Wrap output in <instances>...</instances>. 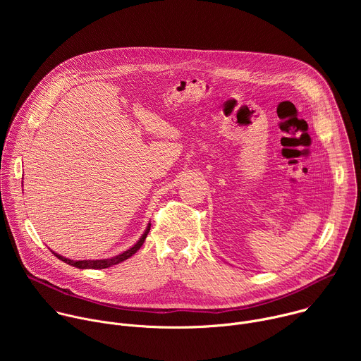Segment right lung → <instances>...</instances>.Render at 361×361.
<instances>
[{
    "mask_svg": "<svg viewBox=\"0 0 361 361\" xmlns=\"http://www.w3.org/2000/svg\"><path fill=\"white\" fill-rule=\"evenodd\" d=\"M149 227H151V224L148 223V226H147L144 234L141 235V238H140L130 250H127V251H124V252H121V254H118V255H114V257H111V259H104V260H78V262H74V260L66 259V257H63V255H60V254H57V252H54V251H53V252L56 254V257H59V259H60L61 262H64V263H67V264H70V266H73V267H77V269H94V270H98V269H109V267H111V266H116V264L123 263L124 260L130 259V257H131L133 254H135V252L140 250V247H141L142 243L145 241V237H147V234H148V231H149Z\"/></svg>",
    "mask_w": 361,
    "mask_h": 361,
    "instance_id": "obj_1",
    "label": "right lung"
}]
</instances>
